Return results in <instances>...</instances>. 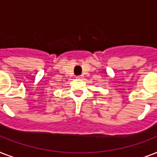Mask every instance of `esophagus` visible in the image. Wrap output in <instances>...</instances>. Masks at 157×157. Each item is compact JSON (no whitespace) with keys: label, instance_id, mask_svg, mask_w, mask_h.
Masks as SVG:
<instances>
[{"label":"esophagus","instance_id":"esophagus-1","mask_svg":"<svg viewBox=\"0 0 157 157\" xmlns=\"http://www.w3.org/2000/svg\"><path fill=\"white\" fill-rule=\"evenodd\" d=\"M77 78H78V79L83 78V76H82V75H81V76H77Z\"/></svg>","mask_w":157,"mask_h":157}]
</instances>
